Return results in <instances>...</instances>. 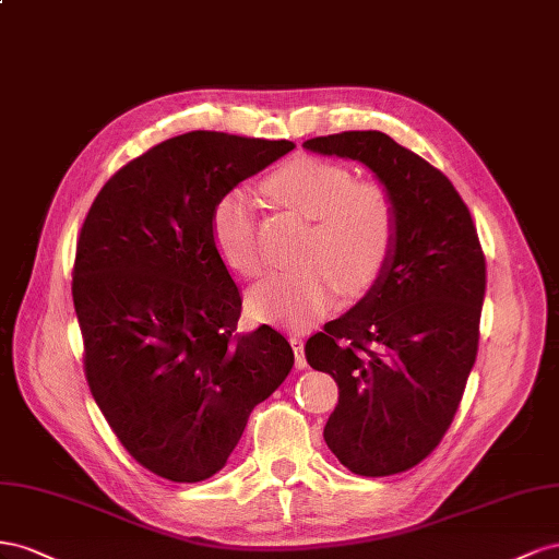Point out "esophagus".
Here are the masks:
<instances>
[{
	"mask_svg": "<svg viewBox=\"0 0 559 559\" xmlns=\"http://www.w3.org/2000/svg\"><path fill=\"white\" fill-rule=\"evenodd\" d=\"M290 344L295 350V365L299 370L307 368V356H305V340L299 337V334H290Z\"/></svg>",
	"mask_w": 559,
	"mask_h": 559,
	"instance_id": "esophagus-1",
	"label": "esophagus"
}]
</instances>
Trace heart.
<instances>
[{"instance_id":"b5f03b06","label":"heart","mask_w":559,"mask_h":559,"mask_svg":"<svg viewBox=\"0 0 559 559\" xmlns=\"http://www.w3.org/2000/svg\"><path fill=\"white\" fill-rule=\"evenodd\" d=\"M264 189L285 209L311 219L297 266L276 271L250 293V309L264 321L307 328L323 318L340 293L370 290L386 269L397 234L391 191L374 180L318 156H297L264 180ZM211 234L217 252L243 276H260L266 254L260 241L254 201L243 187L215 199Z\"/></svg>"}]
</instances>
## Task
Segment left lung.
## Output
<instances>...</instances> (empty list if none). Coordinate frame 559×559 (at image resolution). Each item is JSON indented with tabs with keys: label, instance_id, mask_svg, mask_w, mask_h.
Listing matches in <instances>:
<instances>
[{
	"label": "left lung",
	"instance_id": "8db88e82",
	"mask_svg": "<svg viewBox=\"0 0 559 559\" xmlns=\"http://www.w3.org/2000/svg\"><path fill=\"white\" fill-rule=\"evenodd\" d=\"M305 147L368 166L397 209L393 254L354 309L309 337L313 370L340 403L323 438L356 475L409 471L459 409L480 340L485 252L454 185L381 131L311 138Z\"/></svg>",
	"mask_w": 559,
	"mask_h": 559
}]
</instances>
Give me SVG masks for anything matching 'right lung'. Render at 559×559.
Instances as JSON below:
<instances>
[{"instance_id":"1","label":"right lung","mask_w":559,"mask_h":559,"mask_svg":"<svg viewBox=\"0 0 559 559\" xmlns=\"http://www.w3.org/2000/svg\"><path fill=\"white\" fill-rule=\"evenodd\" d=\"M293 147L215 131L164 140L111 175L79 231L88 389L126 452L170 483L225 468L254 405L293 370L281 332H236L241 293L211 234L222 191Z\"/></svg>"}]
</instances>
